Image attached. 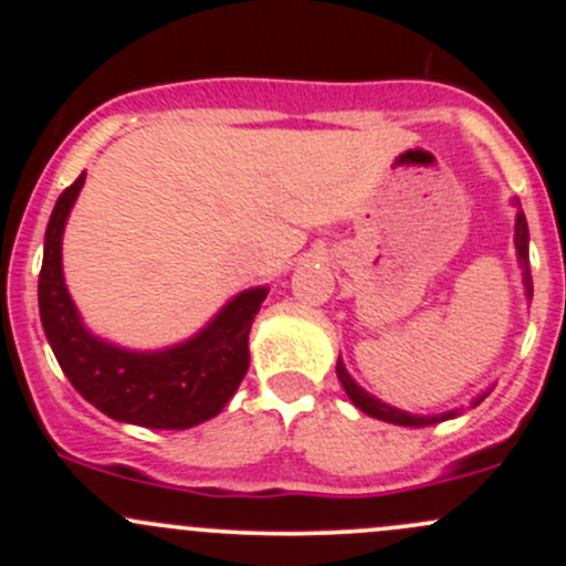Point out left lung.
Wrapping results in <instances>:
<instances>
[{"label":"left lung","mask_w":566,"mask_h":566,"mask_svg":"<svg viewBox=\"0 0 566 566\" xmlns=\"http://www.w3.org/2000/svg\"><path fill=\"white\" fill-rule=\"evenodd\" d=\"M515 249H517V256H521L523 268H526V287H528V295H531V276H528V224H526V216H523V210H517V219H515ZM336 378H339V384L345 386L347 397L353 399V405H356L358 410H364L367 416H375V419L380 421H391V424H399V427H430V424H438V421H447V419H454V416L460 413V410H449V413H441V416H413V413H405V410L399 408H391V405L380 402V399H375L373 394H367L361 389V386L356 384V380L347 375L345 364H342V358L336 361ZM488 397V394H482V397L476 399L473 405H479L482 399Z\"/></svg>","instance_id":"8db88e82"}]
</instances>
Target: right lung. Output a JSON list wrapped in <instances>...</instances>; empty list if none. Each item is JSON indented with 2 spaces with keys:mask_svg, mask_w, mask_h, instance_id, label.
Segmentation results:
<instances>
[{
  "mask_svg": "<svg viewBox=\"0 0 566 566\" xmlns=\"http://www.w3.org/2000/svg\"><path fill=\"white\" fill-rule=\"evenodd\" d=\"M84 172L60 193L45 227L38 279L40 323L62 373L106 416L153 430H186L213 419L249 369V331L268 290L232 298L205 331L161 353H130L95 339L78 319L62 279V230Z\"/></svg>",
  "mask_w": 566,
  "mask_h": 566,
  "instance_id": "add662e5",
  "label": "right lung"
}]
</instances>
